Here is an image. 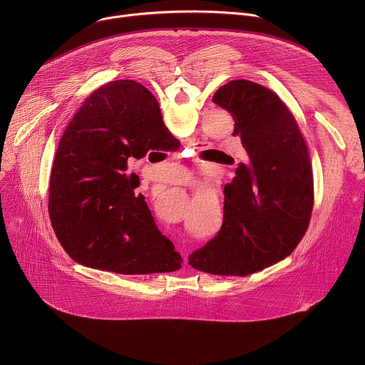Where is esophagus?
I'll return each mask as SVG.
<instances>
[{"mask_svg": "<svg viewBox=\"0 0 365 365\" xmlns=\"http://www.w3.org/2000/svg\"><path fill=\"white\" fill-rule=\"evenodd\" d=\"M183 263H185V264L187 263V255H186V253H183Z\"/></svg>", "mask_w": 365, "mask_h": 365, "instance_id": "34e87169", "label": "esophagus"}]
</instances>
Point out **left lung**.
I'll list each match as a JSON object with an SVG mask.
<instances>
[{
  "mask_svg": "<svg viewBox=\"0 0 365 365\" xmlns=\"http://www.w3.org/2000/svg\"><path fill=\"white\" fill-rule=\"evenodd\" d=\"M213 102L232 115L247 158L225 185L220 231L187 263L213 275L247 277L289 256L308 229L311 160L293 113L269 88L235 80Z\"/></svg>",
  "mask_w": 365,
  "mask_h": 365,
  "instance_id": "8db88e82",
  "label": "left lung"
}]
</instances>
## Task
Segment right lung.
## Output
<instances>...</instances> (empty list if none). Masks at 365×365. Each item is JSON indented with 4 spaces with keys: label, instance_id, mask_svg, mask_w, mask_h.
Instances as JSON below:
<instances>
[{
    "label": "right lung",
    "instance_id": "right-lung-1",
    "mask_svg": "<svg viewBox=\"0 0 365 365\" xmlns=\"http://www.w3.org/2000/svg\"><path fill=\"white\" fill-rule=\"evenodd\" d=\"M142 84L110 81L73 115L51 168L48 213L65 252L84 266L125 275L173 272L182 256L134 194L128 161L171 139Z\"/></svg>",
    "mask_w": 365,
    "mask_h": 365
}]
</instances>
